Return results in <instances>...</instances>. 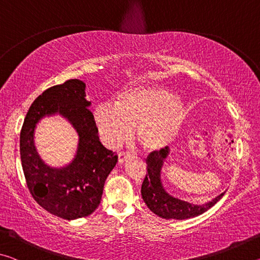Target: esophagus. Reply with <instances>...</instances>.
Here are the masks:
<instances>
[{"instance_id": "1", "label": "esophagus", "mask_w": 260, "mask_h": 260, "mask_svg": "<svg viewBox=\"0 0 260 260\" xmlns=\"http://www.w3.org/2000/svg\"><path fill=\"white\" fill-rule=\"evenodd\" d=\"M131 157V155L128 152H125V151H120V152H118V161L120 162H124L126 159H128V158Z\"/></svg>"}]
</instances>
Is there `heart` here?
<instances>
[{"label":"heart","instance_id":"obj_1","mask_svg":"<svg viewBox=\"0 0 260 260\" xmlns=\"http://www.w3.org/2000/svg\"><path fill=\"white\" fill-rule=\"evenodd\" d=\"M94 119L103 142L116 147L135 126V139L148 151L165 148L177 138L187 119L186 105L165 88L139 86L105 101L94 110Z\"/></svg>","mask_w":260,"mask_h":260}]
</instances>
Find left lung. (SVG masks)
<instances>
[{
  "mask_svg": "<svg viewBox=\"0 0 260 260\" xmlns=\"http://www.w3.org/2000/svg\"><path fill=\"white\" fill-rule=\"evenodd\" d=\"M167 148H162L159 151H152L149 153L146 158L147 171L141 187V193L144 203L150 211L157 214L158 217L164 219H175L183 220L197 217L205 211L212 208L217 202L225 195V192L220 193L218 197H215L209 203L203 205H195L188 202L174 199L170 193L165 191V189L161 186L160 181V170L162 166V161L167 156Z\"/></svg>",
  "mask_w": 260,
  "mask_h": 260,
  "instance_id": "obj_1",
  "label": "left lung"
}]
</instances>
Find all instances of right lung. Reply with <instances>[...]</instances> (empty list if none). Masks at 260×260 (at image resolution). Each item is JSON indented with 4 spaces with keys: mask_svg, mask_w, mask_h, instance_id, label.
Segmentation results:
<instances>
[{
    "mask_svg": "<svg viewBox=\"0 0 260 260\" xmlns=\"http://www.w3.org/2000/svg\"><path fill=\"white\" fill-rule=\"evenodd\" d=\"M85 87L71 79L48 88L29 107L20 131L21 166L30 195L48 212L67 220L87 217L98 209L105 180L118 160L116 152L100 142ZM56 112L68 117L79 134L76 158L59 170L47 167L32 143L35 124Z\"/></svg>",
    "mask_w": 260,
    "mask_h": 260,
    "instance_id": "1",
    "label": "right lung"
}]
</instances>
